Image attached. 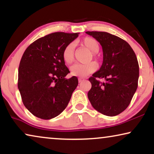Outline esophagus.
Wrapping results in <instances>:
<instances>
[{"instance_id": "34e87169", "label": "esophagus", "mask_w": 154, "mask_h": 154, "mask_svg": "<svg viewBox=\"0 0 154 154\" xmlns=\"http://www.w3.org/2000/svg\"><path fill=\"white\" fill-rule=\"evenodd\" d=\"M84 80H85L84 79H82V78H79V83H81V82H83Z\"/></svg>"}]
</instances>
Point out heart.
Here are the masks:
<instances>
[{
  "instance_id": "obj_1",
  "label": "heart",
  "mask_w": 154,
  "mask_h": 154,
  "mask_svg": "<svg viewBox=\"0 0 154 154\" xmlns=\"http://www.w3.org/2000/svg\"><path fill=\"white\" fill-rule=\"evenodd\" d=\"M82 45L90 50L92 53H97L100 50V45L95 39L90 37H86L81 41ZM74 58V43H71L65 46L62 51V59L67 64L72 63ZM97 69V65L94 63L88 64H75L71 67V74L73 76L85 77L90 73H93Z\"/></svg>"
}]
</instances>
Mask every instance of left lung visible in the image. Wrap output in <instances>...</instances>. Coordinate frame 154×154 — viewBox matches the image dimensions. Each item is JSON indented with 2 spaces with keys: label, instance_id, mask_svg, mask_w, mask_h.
<instances>
[{
  "label": "left lung",
  "instance_id": "1",
  "mask_svg": "<svg viewBox=\"0 0 154 154\" xmlns=\"http://www.w3.org/2000/svg\"><path fill=\"white\" fill-rule=\"evenodd\" d=\"M102 47L103 63L89 79L88 93L92 106L102 114L115 116L129 106L138 85L139 64L136 54L127 42L102 31H87ZM104 78L101 83L96 79Z\"/></svg>",
  "mask_w": 154,
  "mask_h": 154
}]
</instances>
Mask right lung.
<instances>
[{
    "label": "right lung",
    "instance_id": "obj_1",
    "mask_svg": "<svg viewBox=\"0 0 154 154\" xmlns=\"http://www.w3.org/2000/svg\"><path fill=\"white\" fill-rule=\"evenodd\" d=\"M79 33L55 32L31 43L21 59L18 89L23 104L35 116L48 120L60 115L68 105L79 81L62 59L65 46Z\"/></svg>",
    "mask_w": 154,
    "mask_h": 154
}]
</instances>
